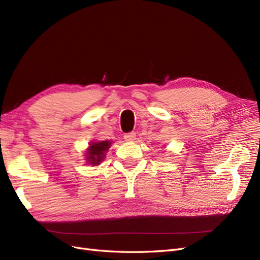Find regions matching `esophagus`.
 I'll list each match as a JSON object with an SVG mask.
<instances>
[{
  "mask_svg": "<svg viewBox=\"0 0 260 260\" xmlns=\"http://www.w3.org/2000/svg\"><path fill=\"white\" fill-rule=\"evenodd\" d=\"M136 132H129V133H125V135L123 136V139L125 141H133L136 140Z\"/></svg>",
  "mask_w": 260,
  "mask_h": 260,
  "instance_id": "1",
  "label": "esophagus"
}]
</instances>
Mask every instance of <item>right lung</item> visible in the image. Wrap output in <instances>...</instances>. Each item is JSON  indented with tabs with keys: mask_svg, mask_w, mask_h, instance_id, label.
<instances>
[{
	"mask_svg": "<svg viewBox=\"0 0 260 260\" xmlns=\"http://www.w3.org/2000/svg\"><path fill=\"white\" fill-rule=\"evenodd\" d=\"M111 141H99V142H92L86 149L85 159L86 162L98 166L101 161L105 158V153H107L108 148L111 147Z\"/></svg>",
	"mask_w": 260,
	"mask_h": 260,
	"instance_id": "right-lung-1",
	"label": "right lung"
}]
</instances>
